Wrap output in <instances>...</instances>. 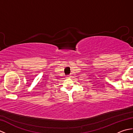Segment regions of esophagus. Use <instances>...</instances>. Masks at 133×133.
<instances>
[{
	"label": "esophagus",
	"mask_w": 133,
	"mask_h": 133,
	"mask_svg": "<svg viewBox=\"0 0 133 133\" xmlns=\"http://www.w3.org/2000/svg\"><path fill=\"white\" fill-rule=\"evenodd\" d=\"M70 77H71V76H70V75H69L68 77H67V78H70Z\"/></svg>",
	"instance_id": "34e87169"
}]
</instances>
